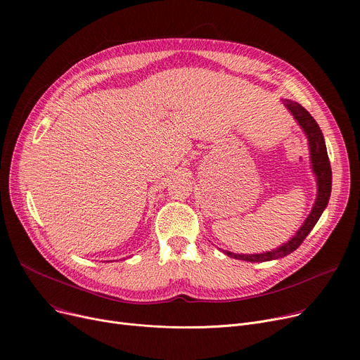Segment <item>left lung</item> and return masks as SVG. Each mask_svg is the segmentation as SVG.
<instances>
[{"label": "left lung", "mask_w": 360, "mask_h": 360, "mask_svg": "<svg viewBox=\"0 0 360 360\" xmlns=\"http://www.w3.org/2000/svg\"><path fill=\"white\" fill-rule=\"evenodd\" d=\"M288 109L292 112L295 120L299 122V125L304 128L307 132L308 140H309V148H311V159H312V169L316 175L318 181V195L316 201L314 204V209L305 223L302 224V228L297 231V233L285 245H281L280 248L273 250L270 252L264 254H252V255H245V254H233L224 251L226 255H229L236 259H243L250 262H262V261H270L277 259L289 255L295 250L299 248V245L305 240V238L309 235V232L314 229L318 219L323 214L324 209L327 207V202L330 200L331 194V165L327 153L326 141L323 137V132H321L316 121L311 117V113L299 103L293 101H285Z\"/></svg>", "instance_id": "obj_1"}]
</instances>
